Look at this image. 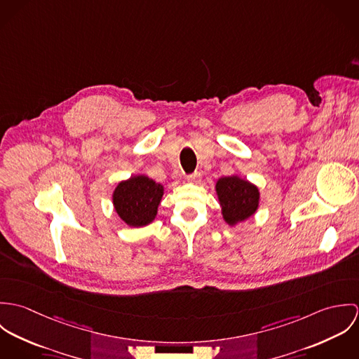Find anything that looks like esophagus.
I'll return each mask as SVG.
<instances>
[{"label": "esophagus", "instance_id": "obj_1", "mask_svg": "<svg viewBox=\"0 0 359 359\" xmlns=\"http://www.w3.org/2000/svg\"><path fill=\"white\" fill-rule=\"evenodd\" d=\"M187 180L189 181V182H192V184H199L201 182V180H202V174L201 172H192V174H188L187 175Z\"/></svg>", "mask_w": 359, "mask_h": 359}]
</instances>
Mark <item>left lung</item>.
<instances>
[{
	"label": "left lung",
	"mask_w": 359,
	"mask_h": 359,
	"mask_svg": "<svg viewBox=\"0 0 359 359\" xmlns=\"http://www.w3.org/2000/svg\"><path fill=\"white\" fill-rule=\"evenodd\" d=\"M217 195L222 207L224 219L233 225L253 215L258 207V189L239 177H224L217 181Z\"/></svg>",
	"instance_id": "8db88e82"
}]
</instances>
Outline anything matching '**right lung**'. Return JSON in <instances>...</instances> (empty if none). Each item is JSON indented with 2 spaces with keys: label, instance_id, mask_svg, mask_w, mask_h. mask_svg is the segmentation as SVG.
Wrapping results in <instances>:
<instances>
[{
  "label": "right lung",
  "instance_id": "right-lung-1",
  "mask_svg": "<svg viewBox=\"0 0 359 359\" xmlns=\"http://www.w3.org/2000/svg\"><path fill=\"white\" fill-rule=\"evenodd\" d=\"M163 196V187L154 180L138 175L117 185L113 205L120 218L130 226H144L154 221Z\"/></svg>",
  "mask_w": 359,
  "mask_h": 359
}]
</instances>
